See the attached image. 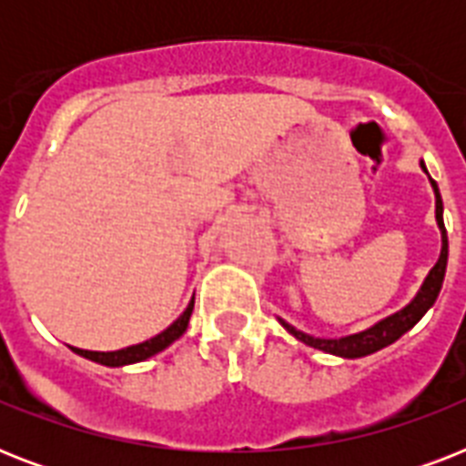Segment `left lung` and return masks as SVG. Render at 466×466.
<instances>
[{
	"instance_id": "left-lung-1",
	"label": "left lung",
	"mask_w": 466,
	"mask_h": 466,
	"mask_svg": "<svg viewBox=\"0 0 466 466\" xmlns=\"http://www.w3.org/2000/svg\"><path fill=\"white\" fill-rule=\"evenodd\" d=\"M420 168L426 171V164L420 161ZM428 174V171H426ZM431 178V176H428ZM431 186L435 190V219H438V227H441L442 234V248H441V258L435 263L431 273L426 276L423 285H420L419 295L404 307V309L394 311L391 317L377 321L375 326H370L360 333H350V336H343V339H314L309 333L298 331L295 326H290L288 321L280 319V324L288 329V331L295 336L298 340L307 343V346L317 348V350H324V353L340 355V358H362V355H370L380 350V348H387L390 343H394L397 339H401L409 329L416 326L423 314H426L431 307L435 305V299L441 295L442 280H445V268H448V232H445V222H442V198L441 190H438V183L431 178Z\"/></svg>"
}]
</instances>
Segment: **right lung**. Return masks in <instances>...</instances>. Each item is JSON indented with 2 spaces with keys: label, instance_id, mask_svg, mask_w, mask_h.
<instances>
[{
  "label": "right lung",
  "instance_id": "add662e5",
  "mask_svg": "<svg viewBox=\"0 0 466 466\" xmlns=\"http://www.w3.org/2000/svg\"><path fill=\"white\" fill-rule=\"evenodd\" d=\"M193 314V299L188 302L186 311H183L181 317L176 319L174 324L164 329L161 333H157L155 339L142 340L137 346H127L120 348V350H111V353H98V350H82V348H72L76 355H82V358H89L94 362H101V365H108V368H123V365H133V362L147 360L152 355H157L159 350H164L167 346H171L176 339H181L183 331L188 329V319Z\"/></svg>",
  "mask_w": 466,
  "mask_h": 466
}]
</instances>
